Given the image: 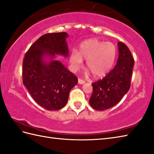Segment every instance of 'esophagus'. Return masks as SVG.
<instances>
[{"label":"esophagus","instance_id":"1","mask_svg":"<svg viewBox=\"0 0 154 154\" xmlns=\"http://www.w3.org/2000/svg\"><path fill=\"white\" fill-rule=\"evenodd\" d=\"M78 83L80 84V85H83V84L85 83V81L81 79H78Z\"/></svg>","mask_w":154,"mask_h":154}]
</instances>
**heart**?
Wrapping results in <instances>:
<instances>
[{"label":"heart","mask_w":154,"mask_h":154,"mask_svg":"<svg viewBox=\"0 0 154 154\" xmlns=\"http://www.w3.org/2000/svg\"><path fill=\"white\" fill-rule=\"evenodd\" d=\"M116 47L111 42H103L97 39H90L81 43L78 52L73 50L69 57L71 68L73 72L82 65V59L94 77L101 78L111 69L116 60Z\"/></svg>","instance_id":"b5f03b06"}]
</instances>
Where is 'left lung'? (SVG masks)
Here are the masks:
<instances>
[{"label": "left lung", "instance_id": "obj_1", "mask_svg": "<svg viewBox=\"0 0 154 154\" xmlns=\"http://www.w3.org/2000/svg\"><path fill=\"white\" fill-rule=\"evenodd\" d=\"M118 58L115 68L102 79L92 83L89 103L97 111H105L118 104L129 90L134 60L128 47L118 43Z\"/></svg>", "mask_w": 154, "mask_h": 154}]
</instances>
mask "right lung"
<instances>
[{"instance_id":"right-lung-1","label":"right lung","mask_w":154,"mask_h":154,"mask_svg":"<svg viewBox=\"0 0 154 154\" xmlns=\"http://www.w3.org/2000/svg\"><path fill=\"white\" fill-rule=\"evenodd\" d=\"M66 32L43 35L27 51L23 64V82L34 100L48 111L61 109L78 79L56 54L68 57Z\"/></svg>"}]
</instances>
